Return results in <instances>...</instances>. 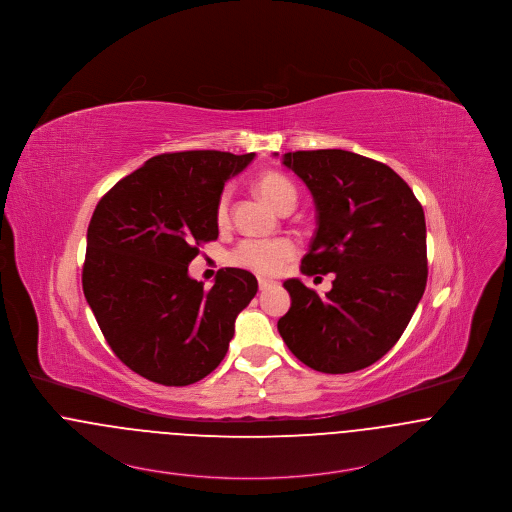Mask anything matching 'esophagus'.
<instances>
[{"label": "esophagus", "instance_id": "34e87169", "mask_svg": "<svg viewBox=\"0 0 512 512\" xmlns=\"http://www.w3.org/2000/svg\"><path fill=\"white\" fill-rule=\"evenodd\" d=\"M258 285H260V291H268V289L276 287L278 283H274V281H268V279H258Z\"/></svg>", "mask_w": 512, "mask_h": 512}]
</instances>
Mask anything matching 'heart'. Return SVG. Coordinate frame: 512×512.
I'll return each mask as SVG.
<instances>
[{
  "label": "heart",
  "instance_id": "1",
  "mask_svg": "<svg viewBox=\"0 0 512 512\" xmlns=\"http://www.w3.org/2000/svg\"><path fill=\"white\" fill-rule=\"evenodd\" d=\"M256 189L278 211L289 205L293 207L297 199L293 184L278 172L262 174L256 182ZM229 207L231 193L225 189L217 201V221L221 225L229 221ZM295 252L297 246L289 238H246L231 252V262L258 276H278Z\"/></svg>",
  "mask_w": 512,
  "mask_h": 512
}]
</instances>
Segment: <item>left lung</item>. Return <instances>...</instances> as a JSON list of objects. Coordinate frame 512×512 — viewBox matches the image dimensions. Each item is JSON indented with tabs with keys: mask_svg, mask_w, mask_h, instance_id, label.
<instances>
[{
	"mask_svg": "<svg viewBox=\"0 0 512 512\" xmlns=\"http://www.w3.org/2000/svg\"><path fill=\"white\" fill-rule=\"evenodd\" d=\"M309 187L317 231L305 276L334 274L319 295L299 279L278 330L297 360L323 373L364 370L409 325L426 287V223L419 199L389 166L356 152L297 150L281 156Z\"/></svg>",
	"mask_w": 512,
	"mask_h": 512,
	"instance_id": "1",
	"label": "left lung"
}]
</instances>
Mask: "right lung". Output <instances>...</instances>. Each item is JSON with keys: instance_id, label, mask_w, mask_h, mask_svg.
<instances>
[{"instance_id": "obj_1", "label": "right lung", "mask_w": 512, "mask_h": 512, "mask_svg": "<svg viewBox=\"0 0 512 512\" xmlns=\"http://www.w3.org/2000/svg\"><path fill=\"white\" fill-rule=\"evenodd\" d=\"M250 154L186 150L158 154L111 187L88 227L82 285L115 356L133 372L182 387L213 372L234 321L258 291L238 268L215 285L189 278L199 246L217 240V201Z\"/></svg>"}]
</instances>
